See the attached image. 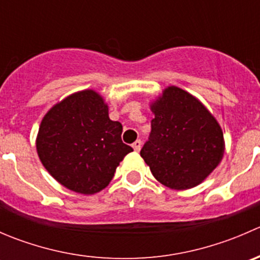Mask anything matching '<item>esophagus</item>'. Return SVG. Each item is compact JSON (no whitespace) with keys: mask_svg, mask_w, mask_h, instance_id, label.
Returning <instances> with one entry per match:
<instances>
[{"mask_svg":"<svg viewBox=\"0 0 260 260\" xmlns=\"http://www.w3.org/2000/svg\"><path fill=\"white\" fill-rule=\"evenodd\" d=\"M132 147H133V149H135L136 152H140L141 151V147H142V142H141L140 140H137L135 143H133Z\"/></svg>","mask_w":260,"mask_h":260,"instance_id":"esophagus-1","label":"esophagus"}]
</instances>
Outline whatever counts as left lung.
Returning a JSON list of instances; mask_svg holds the SVG:
<instances>
[{
	"label": "left lung",
	"mask_w": 260,
	"mask_h": 260,
	"mask_svg": "<svg viewBox=\"0 0 260 260\" xmlns=\"http://www.w3.org/2000/svg\"><path fill=\"white\" fill-rule=\"evenodd\" d=\"M149 107L154 118L141 157L154 179L175 190L200 185L224 156L216 118L196 96L175 85L165 88Z\"/></svg>",
	"instance_id": "8db88e82"
}]
</instances>
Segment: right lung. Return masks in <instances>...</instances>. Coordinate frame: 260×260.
Instances as JSON below:
<instances>
[{
    "label": "right lung",
    "instance_id": "1",
    "mask_svg": "<svg viewBox=\"0 0 260 260\" xmlns=\"http://www.w3.org/2000/svg\"><path fill=\"white\" fill-rule=\"evenodd\" d=\"M122 124L93 89L77 91L44 115L36 151L46 171L64 187L93 195L109 185L132 147L122 142Z\"/></svg>",
    "mask_w": 260,
    "mask_h": 260
}]
</instances>
